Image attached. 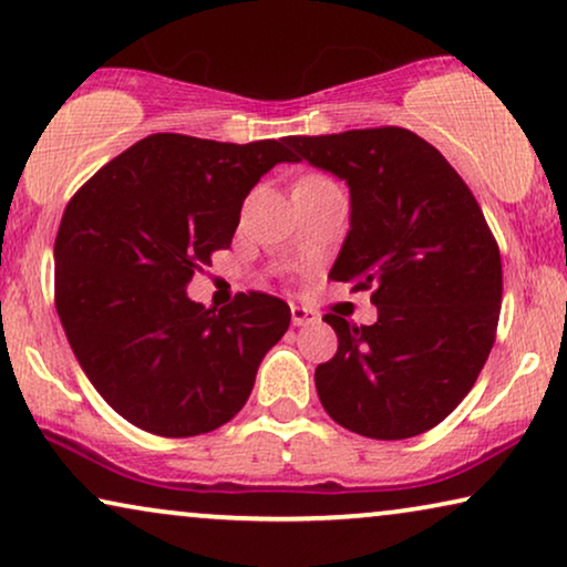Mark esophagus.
Here are the masks:
<instances>
[{"mask_svg":"<svg viewBox=\"0 0 567 567\" xmlns=\"http://www.w3.org/2000/svg\"><path fill=\"white\" fill-rule=\"evenodd\" d=\"M291 320H293V324H312L320 320V317H317V312H312V309H307V307H291Z\"/></svg>","mask_w":567,"mask_h":567,"instance_id":"34e87169","label":"esophagus"}]
</instances>
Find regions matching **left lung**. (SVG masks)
<instances>
[{
  "label": "left lung",
  "mask_w": 567,
  "mask_h": 567,
  "mask_svg": "<svg viewBox=\"0 0 567 567\" xmlns=\"http://www.w3.org/2000/svg\"><path fill=\"white\" fill-rule=\"evenodd\" d=\"M293 157L351 190L332 281L374 289V324L322 320L338 351L315 371L332 421L379 441L439 425L467 398L498 328L501 252L467 183L436 146L398 126L289 136Z\"/></svg>",
  "instance_id": "obj_1"
}]
</instances>
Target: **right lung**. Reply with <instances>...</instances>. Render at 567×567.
Here are the masks:
<instances>
[{
  "label": "right lung",
  "mask_w": 567,
  "mask_h": 567,
  "mask_svg": "<svg viewBox=\"0 0 567 567\" xmlns=\"http://www.w3.org/2000/svg\"><path fill=\"white\" fill-rule=\"evenodd\" d=\"M278 162H297L286 138L152 134L69 200L53 245L59 320L100 398L136 429L185 439L231 421L289 330V305L270 293L219 312L185 293Z\"/></svg>",
  "instance_id": "1"
}]
</instances>
